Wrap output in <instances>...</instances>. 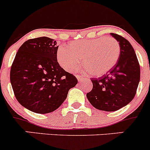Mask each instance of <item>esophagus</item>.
<instances>
[{
	"mask_svg": "<svg viewBox=\"0 0 150 150\" xmlns=\"http://www.w3.org/2000/svg\"><path fill=\"white\" fill-rule=\"evenodd\" d=\"M76 77H77V79H78V81H82V80L84 78V77L81 76V75H77Z\"/></svg>",
	"mask_w": 150,
	"mask_h": 150,
	"instance_id": "esophagus-1",
	"label": "esophagus"
}]
</instances>
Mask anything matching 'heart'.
Listing matches in <instances>:
<instances>
[{
    "label": "heart",
    "mask_w": 150,
    "mask_h": 150,
    "mask_svg": "<svg viewBox=\"0 0 150 150\" xmlns=\"http://www.w3.org/2000/svg\"><path fill=\"white\" fill-rule=\"evenodd\" d=\"M120 46L112 37L83 39L61 46L57 50V60L68 72H75L83 65L91 75L102 76L111 70L118 61Z\"/></svg>",
    "instance_id": "heart-1"
}]
</instances>
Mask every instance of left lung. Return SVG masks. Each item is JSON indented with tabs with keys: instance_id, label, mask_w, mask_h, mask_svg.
<instances>
[{
	"instance_id": "left-lung-1",
	"label": "left lung",
	"mask_w": 150,
	"mask_h": 150,
	"mask_svg": "<svg viewBox=\"0 0 150 150\" xmlns=\"http://www.w3.org/2000/svg\"><path fill=\"white\" fill-rule=\"evenodd\" d=\"M119 42L120 57L115 66L106 75L91 78L93 88L86 96L99 110L112 112L129 104L135 96L140 81V66L136 53L128 40L110 33Z\"/></svg>"
}]
</instances>
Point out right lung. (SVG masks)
<instances>
[{"label": "right lung", "mask_w": 150, "mask_h": 150, "mask_svg": "<svg viewBox=\"0 0 150 150\" xmlns=\"http://www.w3.org/2000/svg\"><path fill=\"white\" fill-rule=\"evenodd\" d=\"M58 47L49 38L30 39L20 46L12 63L10 81L15 97L33 112H54L78 83L57 62Z\"/></svg>", "instance_id": "1"}]
</instances>
